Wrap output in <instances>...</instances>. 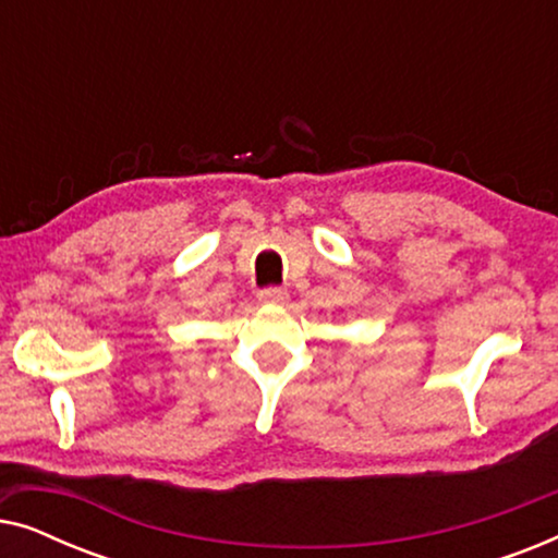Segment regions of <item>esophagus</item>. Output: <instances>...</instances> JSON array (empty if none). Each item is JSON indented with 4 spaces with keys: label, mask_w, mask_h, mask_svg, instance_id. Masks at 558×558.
<instances>
[{
    "label": "esophagus",
    "mask_w": 558,
    "mask_h": 558,
    "mask_svg": "<svg viewBox=\"0 0 558 558\" xmlns=\"http://www.w3.org/2000/svg\"><path fill=\"white\" fill-rule=\"evenodd\" d=\"M289 300V292L281 287H269L258 292V302L262 304H284Z\"/></svg>",
    "instance_id": "obj_1"
}]
</instances>
